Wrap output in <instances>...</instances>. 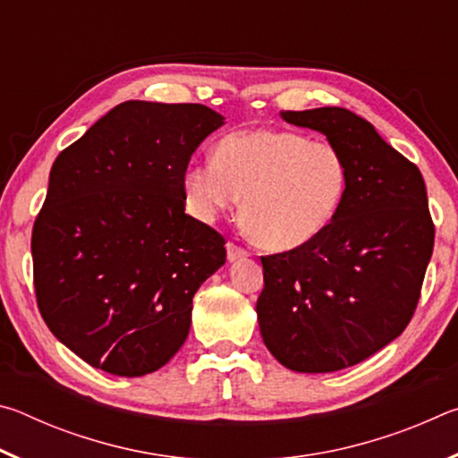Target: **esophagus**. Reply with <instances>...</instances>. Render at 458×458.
<instances>
[{
    "label": "esophagus",
    "instance_id": "1",
    "mask_svg": "<svg viewBox=\"0 0 458 458\" xmlns=\"http://www.w3.org/2000/svg\"><path fill=\"white\" fill-rule=\"evenodd\" d=\"M226 252H228V260L230 262H236V260H242L248 257V252L244 250V248L236 246L234 242H228L226 244Z\"/></svg>",
    "mask_w": 458,
    "mask_h": 458
}]
</instances>
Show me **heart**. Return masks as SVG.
<instances>
[{
    "label": "heart",
    "mask_w": 458,
    "mask_h": 458,
    "mask_svg": "<svg viewBox=\"0 0 458 458\" xmlns=\"http://www.w3.org/2000/svg\"><path fill=\"white\" fill-rule=\"evenodd\" d=\"M350 185L339 147L297 131L248 129L222 137L214 159L183 174L190 212L212 222L242 196L246 228L273 252L311 242L335 218Z\"/></svg>",
    "instance_id": "1"
}]
</instances>
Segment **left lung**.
Wrapping results in <instances>:
<instances>
[{
  "mask_svg": "<svg viewBox=\"0 0 458 458\" xmlns=\"http://www.w3.org/2000/svg\"><path fill=\"white\" fill-rule=\"evenodd\" d=\"M281 117L319 131L350 164L345 199L329 226L305 246L260 259L262 341L284 368L327 374L368 360L406 329L434 224L420 169L371 123L341 106Z\"/></svg>",
  "mask_w": 458,
  "mask_h": 458,
  "instance_id": "left-lung-1",
  "label": "left lung"
}]
</instances>
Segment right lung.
Segmentation results:
<instances>
[{"mask_svg":"<svg viewBox=\"0 0 458 458\" xmlns=\"http://www.w3.org/2000/svg\"><path fill=\"white\" fill-rule=\"evenodd\" d=\"M222 125L204 105L127 100L54 161L32 232L38 309L92 368L151 374L188 337L226 242L185 214L183 174Z\"/></svg>","mask_w":458,"mask_h":458,"instance_id":"add662e5","label":"right lung"}]
</instances>
